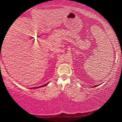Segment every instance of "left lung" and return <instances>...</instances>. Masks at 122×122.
<instances>
[{
  "mask_svg": "<svg viewBox=\"0 0 122 122\" xmlns=\"http://www.w3.org/2000/svg\"><path fill=\"white\" fill-rule=\"evenodd\" d=\"M99 85H100V84H99ZM98 86V85H96V86H94L93 87H96V86Z\"/></svg>",
  "mask_w": 122,
  "mask_h": 122,
  "instance_id": "8db88e82",
  "label": "left lung"
}]
</instances>
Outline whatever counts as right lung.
<instances>
[{
  "label": "right lung",
  "instance_id": "right-lung-1",
  "mask_svg": "<svg viewBox=\"0 0 122 122\" xmlns=\"http://www.w3.org/2000/svg\"><path fill=\"white\" fill-rule=\"evenodd\" d=\"M49 83V82H48V83H46V84H44V85H43V86H36V87H33V88H30V89H36V88H41V87H42V86H47V84H48Z\"/></svg>",
  "mask_w": 122,
  "mask_h": 122
}]
</instances>
